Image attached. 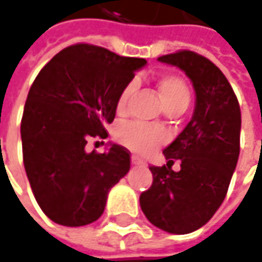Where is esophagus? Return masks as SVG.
<instances>
[{"label":"esophagus","mask_w":262,"mask_h":262,"mask_svg":"<svg viewBox=\"0 0 262 262\" xmlns=\"http://www.w3.org/2000/svg\"><path fill=\"white\" fill-rule=\"evenodd\" d=\"M131 162H133V165H144V161L139 158V157H136V155L131 157Z\"/></svg>","instance_id":"obj_1"}]
</instances>
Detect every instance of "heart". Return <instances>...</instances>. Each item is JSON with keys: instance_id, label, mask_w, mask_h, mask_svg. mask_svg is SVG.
<instances>
[{"instance_id": "heart-1", "label": "heart", "mask_w": 262, "mask_h": 262, "mask_svg": "<svg viewBox=\"0 0 262 262\" xmlns=\"http://www.w3.org/2000/svg\"><path fill=\"white\" fill-rule=\"evenodd\" d=\"M133 89H134L133 83L126 84L122 89L121 95L118 98V104H116L119 112H123L126 108L128 100L133 94ZM158 91L165 110L186 108L191 101V94H189L188 86L178 76L170 74V76H164L162 79H159ZM118 139L125 147H128L129 150L140 154V155H147V154L154 152L167 140L164 131L157 129V128H150L143 123H129V125L122 126L118 133Z\"/></svg>"}]
</instances>
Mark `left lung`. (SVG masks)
Instances as JSON below:
<instances>
[{
	"mask_svg": "<svg viewBox=\"0 0 262 262\" xmlns=\"http://www.w3.org/2000/svg\"><path fill=\"white\" fill-rule=\"evenodd\" d=\"M179 67L195 89L194 115L164 149L167 165L149 167L152 186L141 192L140 206L150 224L171 234H188L210 221L227 195L240 154L242 115L224 73L191 50L159 56ZM181 159V170L171 165Z\"/></svg>",
	"mask_w": 262,
	"mask_h": 262,
	"instance_id": "8db88e82",
	"label": "left lung"
}]
</instances>
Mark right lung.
<instances>
[{
    "mask_svg": "<svg viewBox=\"0 0 262 262\" xmlns=\"http://www.w3.org/2000/svg\"><path fill=\"white\" fill-rule=\"evenodd\" d=\"M144 66L143 58L79 43L56 53L35 77L20 123L24 165L38 206L53 222L92 224L112 186L129 171L125 147L88 154L84 146L89 137H107L122 89Z\"/></svg>",
    "mask_w": 262,
    "mask_h": 262,
    "instance_id": "1",
    "label": "right lung"
}]
</instances>
